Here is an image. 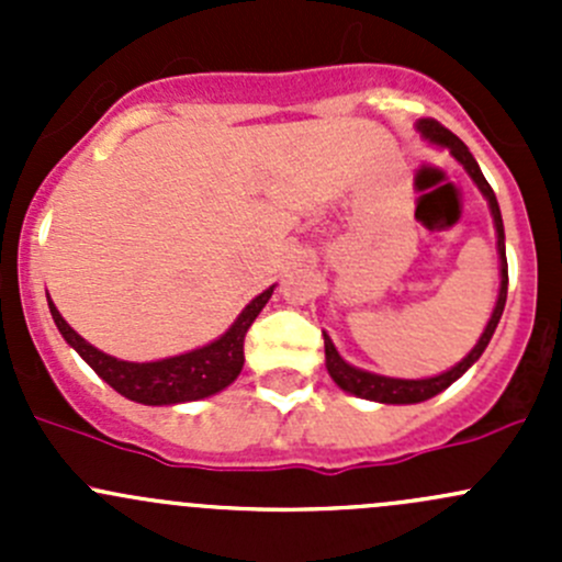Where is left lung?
<instances>
[{
    "instance_id": "left-lung-1",
    "label": "left lung",
    "mask_w": 562,
    "mask_h": 562,
    "mask_svg": "<svg viewBox=\"0 0 562 562\" xmlns=\"http://www.w3.org/2000/svg\"><path fill=\"white\" fill-rule=\"evenodd\" d=\"M418 130H422L429 140H435V144L449 146L451 155L462 162L464 171L473 176V181L479 184V190L484 192L486 201H490L492 217H495V231H497V252H501V293H497L495 313H492L490 323H486L479 345H475V348L470 350V353L464 356L457 367H451L449 372H443V375H438V378H424V381H400V378H383V375H372V372H364V370H356V367H350L348 361L339 359V353L334 350L331 339L323 334V345H326V367H328V375L334 378V383H337L339 389L350 391V394L364 396V400H372V402H386V405H413V402L429 400V396H435V394H440L443 389H449L451 383L462 375V372H468V367L473 364V361H479V356L484 353V348L490 345L492 334H495V328H497V321H501V315H503V307H506V293H508L506 236H503V217H501V206H497L495 190H492L490 181L484 179V173H481L479 162L473 160V155L468 151V146H464L449 127H443V124L435 122V119H422V122H418Z\"/></svg>"
}]
</instances>
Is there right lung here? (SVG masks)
<instances>
[{
  "label": "right lung",
  "instance_id": "right-lung-1",
  "mask_svg": "<svg viewBox=\"0 0 562 562\" xmlns=\"http://www.w3.org/2000/svg\"><path fill=\"white\" fill-rule=\"evenodd\" d=\"M271 293H274V288L255 296L245 307V313L236 317L234 326L223 337L214 339L212 345H206V348L190 350V353L173 356V359L149 361V364L119 361L103 353V350L89 345L87 339L78 337L67 326V321L54 307V302H48V307L61 337L81 353V359L103 378L108 386L116 389L127 400L144 402V405H176V402L212 396L236 381L241 364H245V337L255 317L271 299Z\"/></svg>",
  "mask_w": 562,
  "mask_h": 562
}]
</instances>
